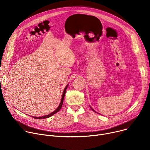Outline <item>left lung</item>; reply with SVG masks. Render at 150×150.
<instances>
[{
	"label": "left lung",
	"mask_w": 150,
	"mask_h": 150,
	"mask_svg": "<svg viewBox=\"0 0 150 150\" xmlns=\"http://www.w3.org/2000/svg\"><path fill=\"white\" fill-rule=\"evenodd\" d=\"M92 110H93V111H94V112H96V111H94V110H93V109H92Z\"/></svg>",
	"instance_id": "left-lung-1"
}]
</instances>
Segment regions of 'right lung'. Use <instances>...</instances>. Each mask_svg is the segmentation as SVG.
I'll use <instances>...</instances> for the list:
<instances>
[{"instance_id":"right-lung-1","label":"right lung","mask_w":150,"mask_h":150,"mask_svg":"<svg viewBox=\"0 0 150 150\" xmlns=\"http://www.w3.org/2000/svg\"><path fill=\"white\" fill-rule=\"evenodd\" d=\"M68 87V84L67 85L65 88L64 89V91H63V94H62V99H61V101H60V104L58 106V108H57V109H56L53 112L51 113L49 115H46V116H41V117H33L34 119H46V118H48L52 116H53L54 114L56 113L57 112H58L60 109L62 108V104H63V100H64V97H65V93H66V91H67V89Z\"/></svg>"}]
</instances>
